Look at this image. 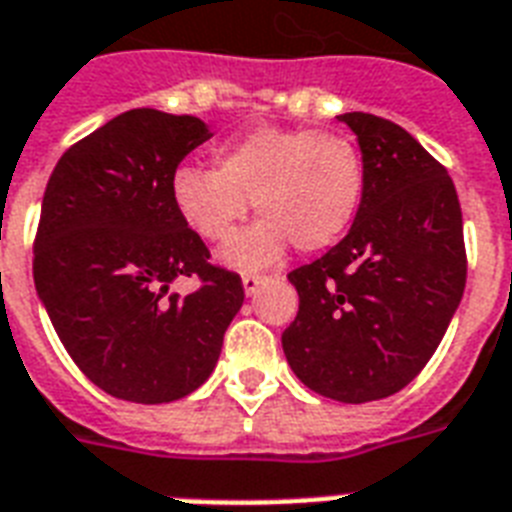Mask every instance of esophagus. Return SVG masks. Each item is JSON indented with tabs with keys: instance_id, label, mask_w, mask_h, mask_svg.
Wrapping results in <instances>:
<instances>
[{
	"instance_id": "obj_1",
	"label": "esophagus",
	"mask_w": 512,
	"mask_h": 512,
	"mask_svg": "<svg viewBox=\"0 0 512 512\" xmlns=\"http://www.w3.org/2000/svg\"><path fill=\"white\" fill-rule=\"evenodd\" d=\"M265 281H268V276H260V273H244L241 284H244V292H247V295H255L257 289L263 287Z\"/></svg>"
}]
</instances>
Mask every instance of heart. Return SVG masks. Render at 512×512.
<instances>
[{
  "label": "heart",
  "mask_w": 512,
  "mask_h": 512,
  "mask_svg": "<svg viewBox=\"0 0 512 512\" xmlns=\"http://www.w3.org/2000/svg\"><path fill=\"white\" fill-rule=\"evenodd\" d=\"M366 170L345 132L260 127L215 151V170L183 164L172 172L175 212L199 239L223 244L249 204L257 220L223 249L239 271L268 268L295 244L319 252L345 236L364 201Z\"/></svg>",
  "instance_id": "obj_1"
}]
</instances>
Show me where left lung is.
Returning a JSON list of instances; mask_svg holds the SVG:
<instances>
[{"instance_id":"1","label":"left lung","mask_w":512,"mask_h":512,"mask_svg":"<svg viewBox=\"0 0 512 512\" xmlns=\"http://www.w3.org/2000/svg\"><path fill=\"white\" fill-rule=\"evenodd\" d=\"M358 135L364 201L348 236L289 273L300 311L281 345L321 396L366 404L406 388L462 300L468 255L446 167L390 119L337 116Z\"/></svg>"}]
</instances>
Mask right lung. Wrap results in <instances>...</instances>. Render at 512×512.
Segmentation results:
<instances>
[{
  "label": "right lung",
  "mask_w": 512,
  "mask_h": 512,
  "mask_svg": "<svg viewBox=\"0 0 512 512\" xmlns=\"http://www.w3.org/2000/svg\"><path fill=\"white\" fill-rule=\"evenodd\" d=\"M201 119L132 108L60 156L34 236V281L68 356L98 388L135 404L188 396L217 364L244 303L239 273L170 196L177 164L209 140ZM188 275L197 289L169 292Z\"/></svg>",
  "instance_id": "right-lung-1"
}]
</instances>
